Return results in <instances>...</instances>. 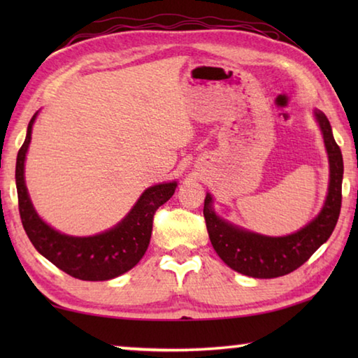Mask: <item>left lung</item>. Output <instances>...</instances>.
Segmentation results:
<instances>
[{"mask_svg":"<svg viewBox=\"0 0 358 358\" xmlns=\"http://www.w3.org/2000/svg\"><path fill=\"white\" fill-rule=\"evenodd\" d=\"M329 155V192L319 215L300 230L284 237H266L235 226L215 213L213 197L207 192L203 216L211 245L224 264L241 275L268 280L284 276L299 268L322 246L335 229L341 211L343 155L333 137L331 126L324 112L314 110Z\"/></svg>","mask_w":358,"mask_h":358,"instance_id":"left-lung-1","label":"left lung"}]
</instances>
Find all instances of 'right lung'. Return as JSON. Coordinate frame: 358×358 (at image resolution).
I'll list each match as a JSON object with an SVG mask.
<instances>
[{"label":"right lung","instance_id":"right-lung-1","mask_svg":"<svg viewBox=\"0 0 358 358\" xmlns=\"http://www.w3.org/2000/svg\"><path fill=\"white\" fill-rule=\"evenodd\" d=\"M38 112L29 121L27 137L17 155L15 185L23 229L29 241L47 260L64 273L82 281H107L138 264L150 245L155 211L173 196L177 181L150 186L117 226L92 237L62 234L34 210L25 185V159Z\"/></svg>","mask_w":358,"mask_h":358}]
</instances>
